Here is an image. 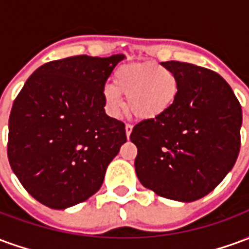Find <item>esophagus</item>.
Segmentation results:
<instances>
[{
  "instance_id": "obj_1",
  "label": "esophagus",
  "mask_w": 249,
  "mask_h": 249,
  "mask_svg": "<svg viewBox=\"0 0 249 249\" xmlns=\"http://www.w3.org/2000/svg\"><path fill=\"white\" fill-rule=\"evenodd\" d=\"M132 129H133V126L130 124L125 125V133H126V137H128V139H129L130 133H132Z\"/></svg>"
}]
</instances>
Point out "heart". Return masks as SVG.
I'll use <instances>...</instances> for the list:
<instances>
[{
	"label": "heart",
	"instance_id": "obj_1",
	"mask_svg": "<svg viewBox=\"0 0 249 249\" xmlns=\"http://www.w3.org/2000/svg\"><path fill=\"white\" fill-rule=\"evenodd\" d=\"M108 113L117 117L124 108L140 120L156 119L172 107L178 94V81L171 69L155 64H129L114 71L113 84L104 88Z\"/></svg>",
	"mask_w": 249,
	"mask_h": 249
}]
</instances>
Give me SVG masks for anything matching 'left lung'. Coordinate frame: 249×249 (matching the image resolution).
Masks as SVG:
<instances>
[{
  "mask_svg": "<svg viewBox=\"0 0 249 249\" xmlns=\"http://www.w3.org/2000/svg\"><path fill=\"white\" fill-rule=\"evenodd\" d=\"M161 65L178 77V94L165 113L132 130L136 175L159 196L189 203L212 192L235 165L241 107L216 71L188 62Z\"/></svg>",
  "mask_w": 249,
  "mask_h": 249,
  "instance_id": "obj_1",
  "label": "left lung"
}]
</instances>
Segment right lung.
<instances>
[{
	"mask_svg": "<svg viewBox=\"0 0 249 249\" xmlns=\"http://www.w3.org/2000/svg\"><path fill=\"white\" fill-rule=\"evenodd\" d=\"M125 58L73 56L46 62L25 82L9 117L8 159L22 187L53 209L82 203L101 188L126 141L105 113L104 87Z\"/></svg>",
	"mask_w": 249,
	"mask_h": 249,
	"instance_id": "1",
	"label": "right lung"
}]
</instances>
